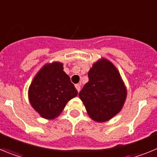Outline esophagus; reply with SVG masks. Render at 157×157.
<instances>
[{"label": "esophagus", "mask_w": 157, "mask_h": 157, "mask_svg": "<svg viewBox=\"0 0 157 157\" xmlns=\"http://www.w3.org/2000/svg\"><path fill=\"white\" fill-rule=\"evenodd\" d=\"M75 88H76V90H78V92H79V91H80V88H81V86H80L79 84H76V85H75Z\"/></svg>", "instance_id": "obj_1"}]
</instances>
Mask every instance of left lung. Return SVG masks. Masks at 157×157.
<instances>
[{"mask_svg": "<svg viewBox=\"0 0 157 157\" xmlns=\"http://www.w3.org/2000/svg\"><path fill=\"white\" fill-rule=\"evenodd\" d=\"M89 81L78 94L89 116L97 122H105L120 112L127 90L116 67L100 59L88 72Z\"/></svg>", "mask_w": 157, "mask_h": 157, "instance_id": "1", "label": "left lung"}]
</instances>
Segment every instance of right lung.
<instances>
[{"instance_id":"obj_1","label":"right lung","mask_w":157,"mask_h":157,"mask_svg":"<svg viewBox=\"0 0 157 157\" xmlns=\"http://www.w3.org/2000/svg\"><path fill=\"white\" fill-rule=\"evenodd\" d=\"M63 64H46L38 71L29 88L31 105L41 117L52 120L59 116L66 104L78 95Z\"/></svg>"}]
</instances>
